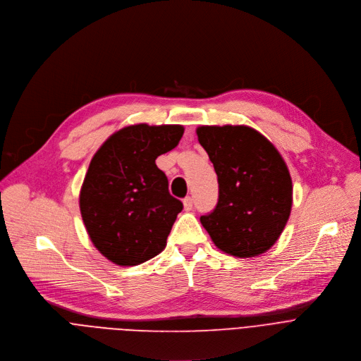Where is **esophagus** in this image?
I'll return each mask as SVG.
<instances>
[{
  "label": "esophagus",
  "mask_w": 361,
  "mask_h": 361,
  "mask_svg": "<svg viewBox=\"0 0 361 361\" xmlns=\"http://www.w3.org/2000/svg\"><path fill=\"white\" fill-rule=\"evenodd\" d=\"M192 206H193V199H192L190 196L185 197V199H183V207H185V210H190Z\"/></svg>",
  "instance_id": "esophagus-1"
}]
</instances>
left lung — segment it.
I'll return each instance as SVG.
<instances>
[{
	"mask_svg": "<svg viewBox=\"0 0 361 361\" xmlns=\"http://www.w3.org/2000/svg\"><path fill=\"white\" fill-rule=\"evenodd\" d=\"M197 140L219 182L214 210L200 216L214 246L235 257L267 252L289 221L292 178L273 143L246 125H203Z\"/></svg>",
	"mask_w": 361,
	"mask_h": 361,
	"instance_id": "8db88e82",
	"label": "left lung"
}]
</instances>
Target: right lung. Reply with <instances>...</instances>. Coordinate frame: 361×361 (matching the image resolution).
I'll use <instances>...</instances> for the list:
<instances>
[{
    "label": "right lung",
    "instance_id": "right-lung-1",
    "mask_svg": "<svg viewBox=\"0 0 361 361\" xmlns=\"http://www.w3.org/2000/svg\"><path fill=\"white\" fill-rule=\"evenodd\" d=\"M182 125L137 123L112 133L94 155L80 192V209L91 242L118 266H136L159 255L180 200L157 166L178 147Z\"/></svg>",
    "mask_w": 361,
    "mask_h": 361
}]
</instances>
